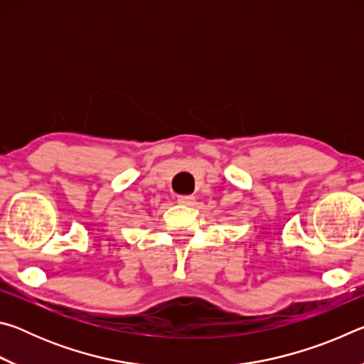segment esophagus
I'll use <instances>...</instances> for the list:
<instances>
[{
  "label": "esophagus",
  "mask_w": 364,
  "mask_h": 364,
  "mask_svg": "<svg viewBox=\"0 0 364 364\" xmlns=\"http://www.w3.org/2000/svg\"><path fill=\"white\" fill-rule=\"evenodd\" d=\"M194 200H196V197L194 196H178V202H180V204H183V205H193L194 204Z\"/></svg>",
  "instance_id": "1"
}]
</instances>
